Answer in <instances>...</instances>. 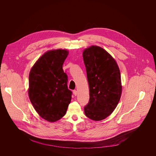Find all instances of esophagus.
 Segmentation results:
<instances>
[{
  "label": "esophagus",
  "instance_id": "1",
  "mask_svg": "<svg viewBox=\"0 0 156 156\" xmlns=\"http://www.w3.org/2000/svg\"><path fill=\"white\" fill-rule=\"evenodd\" d=\"M73 94H74V95L75 96H76L77 94V91L76 90H73Z\"/></svg>",
  "mask_w": 156,
  "mask_h": 156
}]
</instances>
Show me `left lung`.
Instances as JSON below:
<instances>
[{
  "mask_svg": "<svg viewBox=\"0 0 156 156\" xmlns=\"http://www.w3.org/2000/svg\"><path fill=\"white\" fill-rule=\"evenodd\" d=\"M83 58L89 88L85 114L92 120L101 121L111 114L120 100V71L111 55L100 47L92 45L85 49Z\"/></svg>",
  "mask_w": 156,
  "mask_h": 156,
  "instance_id": "obj_1",
  "label": "left lung"
}]
</instances>
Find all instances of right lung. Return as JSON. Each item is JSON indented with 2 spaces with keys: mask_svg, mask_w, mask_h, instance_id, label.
<instances>
[{
  "mask_svg": "<svg viewBox=\"0 0 156 156\" xmlns=\"http://www.w3.org/2000/svg\"><path fill=\"white\" fill-rule=\"evenodd\" d=\"M67 50L45 52L31 68L28 94L35 110L43 119L55 122L66 113L71 100L68 89V76L62 69Z\"/></svg>",
  "mask_w": 156,
  "mask_h": 156,
  "instance_id": "add662e5",
  "label": "right lung"
}]
</instances>
